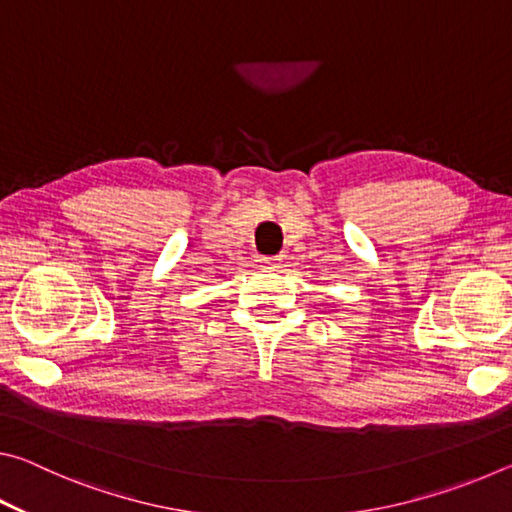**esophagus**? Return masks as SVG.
Listing matches in <instances>:
<instances>
[{
    "label": "esophagus",
    "instance_id": "obj_1",
    "mask_svg": "<svg viewBox=\"0 0 512 512\" xmlns=\"http://www.w3.org/2000/svg\"><path fill=\"white\" fill-rule=\"evenodd\" d=\"M259 262H262L266 268H277L282 262V257L280 255H264L262 259H259Z\"/></svg>",
    "mask_w": 512,
    "mask_h": 512
}]
</instances>
